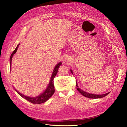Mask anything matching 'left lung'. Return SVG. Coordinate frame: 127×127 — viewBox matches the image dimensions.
I'll list each match as a JSON object with an SVG mask.
<instances>
[{"instance_id": "8db88e82", "label": "left lung", "mask_w": 127, "mask_h": 127, "mask_svg": "<svg viewBox=\"0 0 127 127\" xmlns=\"http://www.w3.org/2000/svg\"><path fill=\"white\" fill-rule=\"evenodd\" d=\"M70 71L73 74L72 71L71 69H70ZM76 86H77V90H78V91L79 92L80 94H81L82 95L84 96H85V97H88V98H102V97L105 96H106L107 94H109V93H110V92H109V93H106V94H102V95H96V94H91V93H87V92H84V91H83V90L80 89V88H78V84H77V82H76Z\"/></svg>"}]
</instances>
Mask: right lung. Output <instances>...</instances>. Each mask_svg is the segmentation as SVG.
Masks as SVG:
<instances>
[{"mask_svg": "<svg viewBox=\"0 0 127 127\" xmlns=\"http://www.w3.org/2000/svg\"><path fill=\"white\" fill-rule=\"evenodd\" d=\"M20 45V44H18V45L16 47V49H15V50L13 52V53H11V55L10 57V67H11V60H12V58L15 54V53L16 52L17 49L18 48V46ZM62 64L61 63H59L56 65V66L54 68V70H53V71L52 72V75L51 76V77L50 79V80L49 84L48 85V86L47 87V89L45 90V91L43 92V93H42L41 95H39L38 96L36 97H29V96H25L23 94H22L20 93V92H17L16 91L17 93L21 95L22 97L26 99V100H28V101L31 102L33 104H41V103H43L45 102L47 100L50 98L52 95L54 94L55 93V87H54V81H53V79H54L55 76H56L58 71L59 69V67H60V65Z\"/></svg>", "mask_w": 127, "mask_h": 127, "instance_id": "1", "label": "right lung"}]
</instances>
